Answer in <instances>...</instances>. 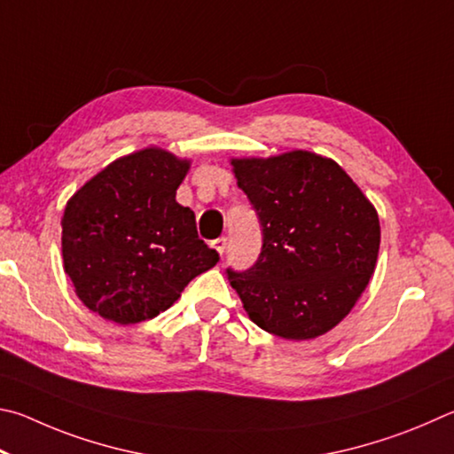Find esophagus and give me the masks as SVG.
Segmentation results:
<instances>
[{
  "label": "esophagus",
  "instance_id": "obj_1",
  "mask_svg": "<svg viewBox=\"0 0 454 454\" xmlns=\"http://www.w3.org/2000/svg\"><path fill=\"white\" fill-rule=\"evenodd\" d=\"M213 247L217 249L219 255H225V251H227V239H225V237H219V239H215L213 241Z\"/></svg>",
  "mask_w": 454,
  "mask_h": 454
}]
</instances>
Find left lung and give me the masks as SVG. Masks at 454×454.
<instances>
[{
    "label": "left lung",
    "mask_w": 454,
    "mask_h": 454,
    "mask_svg": "<svg viewBox=\"0 0 454 454\" xmlns=\"http://www.w3.org/2000/svg\"><path fill=\"white\" fill-rule=\"evenodd\" d=\"M263 227L257 263L227 279L249 319L289 340H309L351 313L375 273V205L343 167L313 151L231 159Z\"/></svg>",
    "instance_id": "obj_1"
}]
</instances>
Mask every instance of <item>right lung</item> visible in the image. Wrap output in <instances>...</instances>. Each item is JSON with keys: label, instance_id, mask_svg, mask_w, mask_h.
I'll list each match as a JSON object with an SVG mask.
<instances>
[{"label": "right lung", "instance_id": "1", "mask_svg": "<svg viewBox=\"0 0 454 454\" xmlns=\"http://www.w3.org/2000/svg\"><path fill=\"white\" fill-rule=\"evenodd\" d=\"M191 161L161 147L133 151L69 197L61 217L63 269L79 301L103 319H153L191 279L217 265L195 213L175 201Z\"/></svg>", "mask_w": 454, "mask_h": 454}]
</instances>
